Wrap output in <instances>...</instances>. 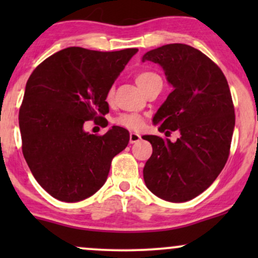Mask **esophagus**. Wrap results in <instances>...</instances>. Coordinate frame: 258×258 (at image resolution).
Here are the masks:
<instances>
[{"instance_id":"1","label":"esophagus","mask_w":258,"mask_h":258,"mask_svg":"<svg viewBox=\"0 0 258 258\" xmlns=\"http://www.w3.org/2000/svg\"><path fill=\"white\" fill-rule=\"evenodd\" d=\"M141 141V136L138 135V133L136 132H131L130 133V143L133 144V143H137V142Z\"/></svg>"}]
</instances>
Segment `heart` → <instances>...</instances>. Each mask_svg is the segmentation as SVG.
Returning <instances> with one entry per match:
<instances>
[{
  "label": "heart",
  "instance_id": "obj_1",
  "mask_svg": "<svg viewBox=\"0 0 258 258\" xmlns=\"http://www.w3.org/2000/svg\"><path fill=\"white\" fill-rule=\"evenodd\" d=\"M156 78H159V75H156V74L154 73H150V72L139 73L136 75V84L139 86V88H141L142 91H144V88H146L147 86ZM111 98H112V90L109 91L108 96H106L108 102H110ZM115 121H116V123H119V125L131 130H138L143 126V119H142V117L137 114H122L120 115V116Z\"/></svg>",
  "mask_w": 258,
  "mask_h": 258
}]
</instances>
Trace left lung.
<instances>
[{"mask_svg":"<svg viewBox=\"0 0 258 258\" xmlns=\"http://www.w3.org/2000/svg\"><path fill=\"white\" fill-rule=\"evenodd\" d=\"M146 60L159 64L173 88L153 123L160 132L178 131L179 137L143 136L153 147L144 182L160 199L184 203L206 190L228 160L235 126L229 86L220 68L188 44H165L147 52Z\"/></svg>","mask_w":258,"mask_h":258,"instance_id":"left-lung-1","label":"left lung"}]
</instances>
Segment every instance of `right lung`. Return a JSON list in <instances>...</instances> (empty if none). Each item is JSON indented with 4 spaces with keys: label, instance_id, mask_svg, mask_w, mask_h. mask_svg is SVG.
<instances>
[{
    "label": "right lung",
    "instance_id": "1",
    "mask_svg": "<svg viewBox=\"0 0 258 258\" xmlns=\"http://www.w3.org/2000/svg\"><path fill=\"white\" fill-rule=\"evenodd\" d=\"M137 52L68 47L43 60L26 82L19 110L23 154L38 184L55 199L76 203L98 191L112 158L128 144L123 127L96 136L84 125L108 114V92Z\"/></svg>",
    "mask_w": 258,
    "mask_h": 258
}]
</instances>
